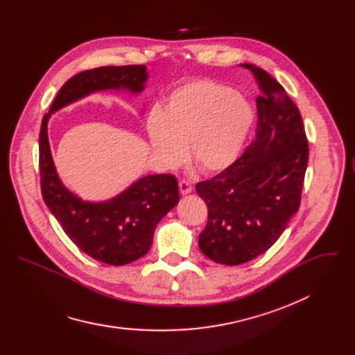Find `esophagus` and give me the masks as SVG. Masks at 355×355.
<instances>
[{"label": "esophagus", "instance_id": "obj_1", "mask_svg": "<svg viewBox=\"0 0 355 355\" xmlns=\"http://www.w3.org/2000/svg\"><path fill=\"white\" fill-rule=\"evenodd\" d=\"M178 187H180V192H181L182 195H187V193L192 192V185H191V182H189V181L181 180V181L178 182Z\"/></svg>", "mask_w": 355, "mask_h": 355}]
</instances>
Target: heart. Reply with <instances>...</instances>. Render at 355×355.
Returning <instances> with one entry per match:
<instances>
[{
	"instance_id": "heart-1",
	"label": "heart",
	"mask_w": 355,
	"mask_h": 355,
	"mask_svg": "<svg viewBox=\"0 0 355 355\" xmlns=\"http://www.w3.org/2000/svg\"><path fill=\"white\" fill-rule=\"evenodd\" d=\"M252 121L250 105L230 88L196 80L177 88L162 111L147 118L153 153L167 167L180 166L187 155L205 174L227 168L239 156Z\"/></svg>"
}]
</instances>
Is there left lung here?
<instances>
[{
    "instance_id": "obj_1",
    "label": "left lung",
    "mask_w": 355,
    "mask_h": 355,
    "mask_svg": "<svg viewBox=\"0 0 355 355\" xmlns=\"http://www.w3.org/2000/svg\"><path fill=\"white\" fill-rule=\"evenodd\" d=\"M254 76L259 95L256 139L216 177L198 182L208 207L199 248L215 263L239 266L266 252L297 212L309 160V143L297 107L266 70Z\"/></svg>"
}]
</instances>
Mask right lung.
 <instances>
[{"label":"right lung","mask_w":355,"mask_h":355,"mask_svg":"<svg viewBox=\"0 0 355 355\" xmlns=\"http://www.w3.org/2000/svg\"><path fill=\"white\" fill-rule=\"evenodd\" d=\"M147 76L143 64L81 71L60 88L40 126L39 168L44 204L80 250L110 266L130 264L150 250L157 223L180 200L177 180L171 174L146 175L110 200H83L62 184L56 173L49 146L47 121L50 114L95 91L128 89L139 94Z\"/></svg>","instance_id":"1"}]
</instances>
